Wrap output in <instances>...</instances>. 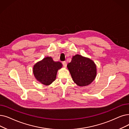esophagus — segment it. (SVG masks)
I'll return each instance as SVG.
<instances>
[{"label":"esophagus","instance_id":"1","mask_svg":"<svg viewBox=\"0 0 129 129\" xmlns=\"http://www.w3.org/2000/svg\"><path fill=\"white\" fill-rule=\"evenodd\" d=\"M62 64H63V66L64 67V68H66V66H67V63H66V61H63V63H62Z\"/></svg>","mask_w":129,"mask_h":129}]
</instances>
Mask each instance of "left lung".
<instances>
[{"label": "left lung", "mask_w": 129, "mask_h": 129, "mask_svg": "<svg viewBox=\"0 0 129 129\" xmlns=\"http://www.w3.org/2000/svg\"><path fill=\"white\" fill-rule=\"evenodd\" d=\"M67 67L73 81L78 86L89 85L96 76V66L94 61L79 54L73 56Z\"/></svg>", "instance_id": "1"}]
</instances>
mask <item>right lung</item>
<instances>
[{"mask_svg":"<svg viewBox=\"0 0 129 129\" xmlns=\"http://www.w3.org/2000/svg\"><path fill=\"white\" fill-rule=\"evenodd\" d=\"M63 65L47 56L37 62L33 66V74L37 81L45 85H49L55 80L58 70Z\"/></svg>","mask_w":129,"mask_h":129,"instance_id":"right-lung-1","label":"right lung"}]
</instances>
